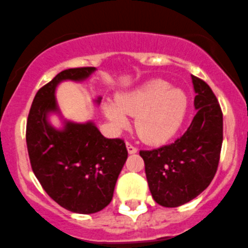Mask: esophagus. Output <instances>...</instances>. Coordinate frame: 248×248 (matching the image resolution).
Wrapping results in <instances>:
<instances>
[{"label":"esophagus","instance_id":"obj_1","mask_svg":"<svg viewBox=\"0 0 248 248\" xmlns=\"http://www.w3.org/2000/svg\"><path fill=\"white\" fill-rule=\"evenodd\" d=\"M126 147H127V150H128L129 154H135V153H137V148L135 147V145H132L131 143H126Z\"/></svg>","mask_w":248,"mask_h":248}]
</instances>
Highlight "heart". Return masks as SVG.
Returning <instances> with one entry per match:
<instances>
[{"label":"heart","instance_id":"obj_1","mask_svg":"<svg viewBox=\"0 0 248 248\" xmlns=\"http://www.w3.org/2000/svg\"><path fill=\"white\" fill-rule=\"evenodd\" d=\"M104 113L116 129L128 126V117L136 116L137 135L148 144H161L176 135L185 121L188 108L187 94L172 88L163 79H153L145 84L122 93L116 103H106Z\"/></svg>","mask_w":248,"mask_h":248}]
</instances>
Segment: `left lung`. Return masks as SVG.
<instances>
[{"mask_svg": "<svg viewBox=\"0 0 248 248\" xmlns=\"http://www.w3.org/2000/svg\"><path fill=\"white\" fill-rule=\"evenodd\" d=\"M194 115L182 137L169 145L140 150L148 186L158 204L175 208L189 202L210 185L223 144V112L204 80L192 76Z\"/></svg>", "mask_w": 248, "mask_h": 248, "instance_id": "1", "label": "left lung"}]
</instances>
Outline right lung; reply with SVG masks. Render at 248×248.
I'll list each match as a JSON object with an SVG mask.
<instances>
[{
    "mask_svg": "<svg viewBox=\"0 0 248 248\" xmlns=\"http://www.w3.org/2000/svg\"><path fill=\"white\" fill-rule=\"evenodd\" d=\"M93 72L95 67L60 72L36 93L27 122L28 154L36 179L57 204L78 214L100 212L111 202L128 155L124 140L105 138L93 121L63 120L60 129L48 121L51 113L61 116L55 98L57 85L63 80L83 82ZM100 101L99 96L95 104Z\"/></svg>",
    "mask_w": 248,
    "mask_h": 248,
    "instance_id": "obj_1",
    "label": "right lung"
}]
</instances>
